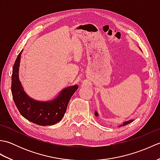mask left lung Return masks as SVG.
Listing matches in <instances>:
<instances>
[{
	"instance_id": "obj_1",
	"label": "left lung",
	"mask_w": 160,
	"mask_h": 160,
	"mask_svg": "<svg viewBox=\"0 0 160 160\" xmlns=\"http://www.w3.org/2000/svg\"><path fill=\"white\" fill-rule=\"evenodd\" d=\"M95 115H96V116H98V113L97 111H95ZM132 121H133V120H128V121H127V122H124V123H123V124L120 125V127H122V126H125V125H127L128 124H130L131 122H132Z\"/></svg>"
}]
</instances>
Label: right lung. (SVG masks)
<instances>
[{
	"mask_svg": "<svg viewBox=\"0 0 160 160\" xmlns=\"http://www.w3.org/2000/svg\"><path fill=\"white\" fill-rule=\"evenodd\" d=\"M20 52L13 67L12 93L13 101L20 113L27 120L40 126L53 125L60 122L67 111L68 103L78 86L77 84L64 89L52 100L42 102L33 100L24 91L18 78Z\"/></svg>",
	"mask_w": 160,
	"mask_h": 160,
	"instance_id": "1",
	"label": "right lung"
}]
</instances>
